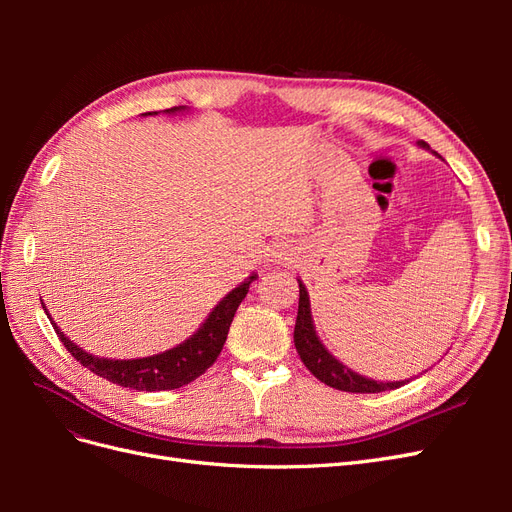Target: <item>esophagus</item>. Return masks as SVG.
<instances>
[{
  "label": "esophagus",
  "instance_id": "1",
  "mask_svg": "<svg viewBox=\"0 0 512 512\" xmlns=\"http://www.w3.org/2000/svg\"><path fill=\"white\" fill-rule=\"evenodd\" d=\"M292 256H294L292 247L288 243H284V241L273 243V247L269 250V260L277 262V265H280V262H292Z\"/></svg>",
  "mask_w": 512,
  "mask_h": 512
}]
</instances>
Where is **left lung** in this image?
Segmentation results:
<instances>
[{"instance_id":"obj_1","label":"left lung","mask_w":512,"mask_h":512,"mask_svg":"<svg viewBox=\"0 0 512 512\" xmlns=\"http://www.w3.org/2000/svg\"><path fill=\"white\" fill-rule=\"evenodd\" d=\"M416 145L423 149H429V145L425 141H418ZM297 282H299V312H297V322H294V348H297L303 365L312 371V374L320 382H324L327 386H333V389H337V391H346V393H382V391L399 389V386L410 382V380L380 382V380L356 374L354 369L346 367L342 361L335 359V356L327 348H324V344L320 342V337L316 333L307 288L301 280H297Z\"/></svg>"}]
</instances>
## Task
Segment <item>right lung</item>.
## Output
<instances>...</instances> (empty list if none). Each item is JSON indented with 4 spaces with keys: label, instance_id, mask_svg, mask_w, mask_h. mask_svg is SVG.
I'll return each mask as SVG.
<instances>
[{
    "label": "right lung",
    "instance_id": "add662e5",
    "mask_svg": "<svg viewBox=\"0 0 512 512\" xmlns=\"http://www.w3.org/2000/svg\"><path fill=\"white\" fill-rule=\"evenodd\" d=\"M185 111H188V106H173L166 108L164 113L177 115ZM145 115H158V111ZM256 277L258 275L252 273L245 282H241L237 288H232L226 297L211 309L205 322L198 327V331L185 339V342L160 354L143 356V359H104V356H96L83 350L57 327L49 314V309L44 305L42 307L46 316H49L57 337L61 339V344L68 348V352L76 361L89 371H94L96 376H102L108 382L126 386V389L134 391H173L183 384H190L198 376H203L215 363V359H218V354L222 352L226 342L230 322L235 318L237 307L245 299V294L250 290V284Z\"/></svg>",
    "mask_w": 512,
    "mask_h": 512
}]
</instances>
